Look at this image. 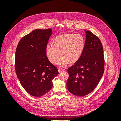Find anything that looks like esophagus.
<instances>
[{"instance_id": "34e87169", "label": "esophagus", "mask_w": 121, "mask_h": 121, "mask_svg": "<svg viewBox=\"0 0 121 121\" xmlns=\"http://www.w3.org/2000/svg\"><path fill=\"white\" fill-rule=\"evenodd\" d=\"M65 70V69H60V68L59 69H58V72H59V73H60L61 72L64 71Z\"/></svg>"}]
</instances>
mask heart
Instances as JSON below:
<instances>
[{"label":"heart","mask_w":121,"mask_h":121,"mask_svg":"<svg viewBox=\"0 0 121 121\" xmlns=\"http://www.w3.org/2000/svg\"><path fill=\"white\" fill-rule=\"evenodd\" d=\"M86 47V40L80 34H65L55 37L52 44H47L45 47V54L52 64L57 62L60 67H64L68 63L77 62L84 53Z\"/></svg>","instance_id":"b5f03b06"}]
</instances>
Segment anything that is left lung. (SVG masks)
Instances as JSON below:
<instances>
[{
  "label": "left lung",
  "instance_id": "left-lung-1",
  "mask_svg": "<svg viewBox=\"0 0 121 121\" xmlns=\"http://www.w3.org/2000/svg\"><path fill=\"white\" fill-rule=\"evenodd\" d=\"M86 33V47L81 58L68 69L67 87L78 96L91 93L99 82L104 70V49L96 36L89 31Z\"/></svg>",
  "mask_w": 121,
  "mask_h": 121
}]
</instances>
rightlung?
<instances>
[{
    "mask_svg": "<svg viewBox=\"0 0 121 121\" xmlns=\"http://www.w3.org/2000/svg\"><path fill=\"white\" fill-rule=\"evenodd\" d=\"M51 29H36L21 39L17 46L15 69L22 86L31 95L40 97L52 88L57 69L45 54V47L52 34Z\"/></svg>",
    "mask_w": 121,
    "mask_h": 121,
    "instance_id": "1",
    "label": "right lung"
}]
</instances>
